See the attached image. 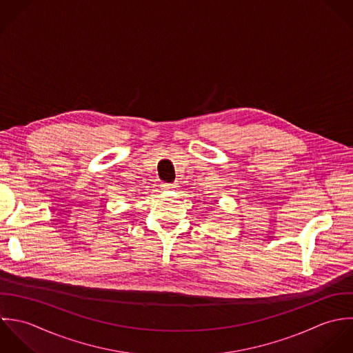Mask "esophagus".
I'll return each mask as SVG.
<instances>
[{
	"label": "esophagus",
	"instance_id": "obj_1",
	"mask_svg": "<svg viewBox=\"0 0 353 353\" xmlns=\"http://www.w3.org/2000/svg\"><path fill=\"white\" fill-rule=\"evenodd\" d=\"M162 190H173L176 188V184H172V183H162Z\"/></svg>",
	"mask_w": 353,
	"mask_h": 353
}]
</instances>
